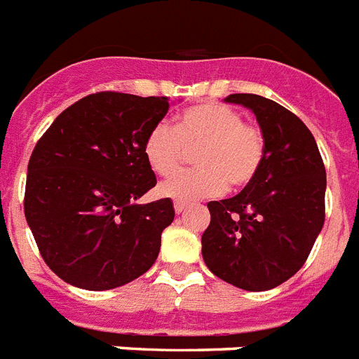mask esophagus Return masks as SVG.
<instances>
[{"label": "esophagus", "instance_id": "1", "mask_svg": "<svg viewBox=\"0 0 359 359\" xmlns=\"http://www.w3.org/2000/svg\"><path fill=\"white\" fill-rule=\"evenodd\" d=\"M187 208H189V203L180 202V200H176V202H174V211H176L177 215L183 213V211H185V209H187Z\"/></svg>", "mask_w": 359, "mask_h": 359}]
</instances>
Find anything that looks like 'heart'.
Instances as JSON below:
<instances>
[{
	"label": "heart",
	"instance_id": "obj_1",
	"mask_svg": "<svg viewBox=\"0 0 359 359\" xmlns=\"http://www.w3.org/2000/svg\"><path fill=\"white\" fill-rule=\"evenodd\" d=\"M193 151H197V170L163 182L161 196L191 202L220 194L226 187H248L265 161L266 140L259 128L246 124L237 109L203 102L177 114L174 128L154 126L142 142L146 163L163 177L179 171Z\"/></svg>",
	"mask_w": 359,
	"mask_h": 359
}]
</instances>
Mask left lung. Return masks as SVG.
<instances>
[{
    "label": "left lung",
    "mask_w": 359,
    "mask_h": 359,
    "mask_svg": "<svg viewBox=\"0 0 359 359\" xmlns=\"http://www.w3.org/2000/svg\"><path fill=\"white\" fill-rule=\"evenodd\" d=\"M226 102L252 109L266 140L256 180L237 196L209 202L202 256L215 276L245 291L287 282L325 224L326 170L311 131L280 103L257 94Z\"/></svg>",
    "instance_id": "obj_1"
}]
</instances>
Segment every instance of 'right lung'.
Instances as JSON below:
<instances>
[{
    "label": "right lung",
    "mask_w": 359,
    "mask_h": 359,
    "mask_svg": "<svg viewBox=\"0 0 359 359\" xmlns=\"http://www.w3.org/2000/svg\"><path fill=\"white\" fill-rule=\"evenodd\" d=\"M168 107L166 96L88 94L65 109L34 146L25 219L46 265L66 283L105 291L156 263L174 205L170 198L137 200L156 187L142 142Z\"/></svg>",
    "instance_id": "obj_1"
}]
</instances>
